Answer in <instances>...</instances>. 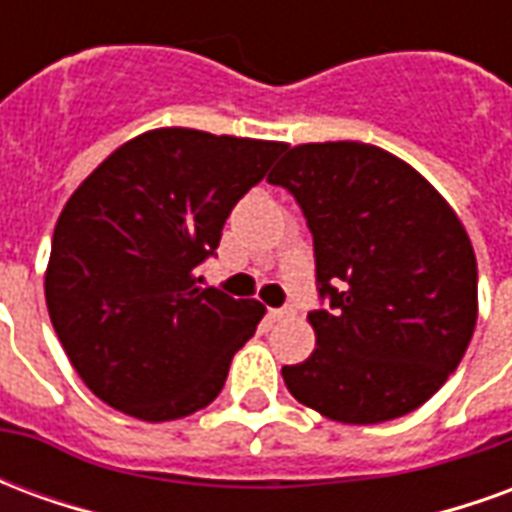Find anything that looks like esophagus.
Returning a JSON list of instances; mask_svg holds the SVG:
<instances>
[{
  "label": "esophagus",
  "mask_w": 512,
  "mask_h": 512,
  "mask_svg": "<svg viewBox=\"0 0 512 512\" xmlns=\"http://www.w3.org/2000/svg\"><path fill=\"white\" fill-rule=\"evenodd\" d=\"M293 315H296V310H293V307H282V310H271V318H274V321H290Z\"/></svg>",
  "instance_id": "1"
}]
</instances>
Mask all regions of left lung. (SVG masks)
I'll use <instances>...</instances> for the list:
<instances>
[{
  "label": "left lung",
  "mask_w": 512,
  "mask_h": 512,
  "mask_svg": "<svg viewBox=\"0 0 512 512\" xmlns=\"http://www.w3.org/2000/svg\"><path fill=\"white\" fill-rule=\"evenodd\" d=\"M299 200L321 296L315 351L290 395L343 425L419 408L461 365L477 323V257L461 216L403 158L367 142L290 147L268 175Z\"/></svg>",
  "instance_id": "1"
}]
</instances>
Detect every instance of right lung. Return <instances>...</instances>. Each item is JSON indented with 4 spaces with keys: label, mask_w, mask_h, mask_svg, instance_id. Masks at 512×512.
Listing matches in <instances>:
<instances>
[{
    "label": "right lung",
    "mask_w": 512,
    "mask_h": 512,
    "mask_svg": "<svg viewBox=\"0 0 512 512\" xmlns=\"http://www.w3.org/2000/svg\"><path fill=\"white\" fill-rule=\"evenodd\" d=\"M285 142L153 128L128 139L62 208L43 277L73 370L142 422L189 417L222 392L266 307L200 288L233 205Z\"/></svg>",
    "instance_id": "1"
}]
</instances>
